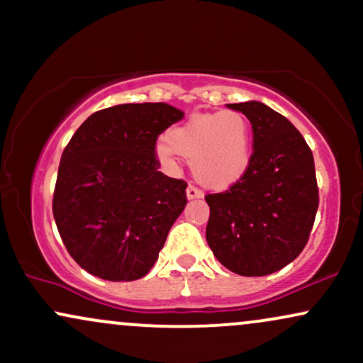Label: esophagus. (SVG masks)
<instances>
[{"label": "esophagus", "instance_id": "1", "mask_svg": "<svg viewBox=\"0 0 363 363\" xmlns=\"http://www.w3.org/2000/svg\"><path fill=\"white\" fill-rule=\"evenodd\" d=\"M186 196H187V199H199V198H203V193L198 189V187L187 186Z\"/></svg>", "mask_w": 363, "mask_h": 363}]
</instances>
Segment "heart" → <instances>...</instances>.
I'll return each mask as SVG.
<instances>
[{
	"label": "heart",
	"mask_w": 363,
	"mask_h": 363,
	"mask_svg": "<svg viewBox=\"0 0 363 363\" xmlns=\"http://www.w3.org/2000/svg\"><path fill=\"white\" fill-rule=\"evenodd\" d=\"M177 155L189 158L196 181L211 189H225L240 181L251 165V126L235 111L193 116L157 145V157L164 165H176Z\"/></svg>",
	"instance_id": "heart-1"
}]
</instances>
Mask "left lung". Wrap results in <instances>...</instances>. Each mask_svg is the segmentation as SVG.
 <instances>
[{
    "instance_id": "8db88e82",
    "label": "left lung",
    "mask_w": 363,
    "mask_h": 363,
    "mask_svg": "<svg viewBox=\"0 0 363 363\" xmlns=\"http://www.w3.org/2000/svg\"><path fill=\"white\" fill-rule=\"evenodd\" d=\"M252 124L247 172L225 193L208 194L206 240L227 269L264 277L306 247L319 206L314 157L298 129L266 104H227Z\"/></svg>"
}]
</instances>
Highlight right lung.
I'll list each match as a JSON object with an SVG mask.
<instances>
[{
	"label": "right lung",
	"instance_id": "obj_1",
	"mask_svg": "<svg viewBox=\"0 0 363 363\" xmlns=\"http://www.w3.org/2000/svg\"><path fill=\"white\" fill-rule=\"evenodd\" d=\"M184 118L164 102L121 104L90 116L62 152L52 213L85 272L109 281L145 277L184 210V181L158 172L160 133Z\"/></svg>",
	"mask_w": 363,
	"mask_h": 363
}]
</instances>
